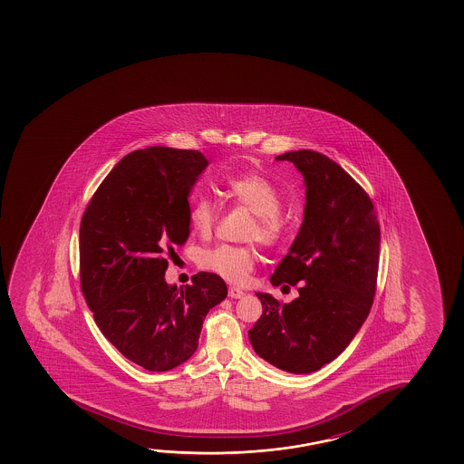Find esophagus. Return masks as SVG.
Masks as SVG:
<instances>
[{
    "label": "esophagus",
    "instance_id": "34e87169",
    "mask_svg": "<svg viewBox=\"0 0 464 464\" xmlns=\"http://www.w3.org/2000/svg\"><path fill=\"white\" fill-rule=\"evenodd\" d=\"M228 295L229 297H233V299H241V297H243L246 293H244L243 289L231 286V288L228 289Z\"/></svg>",
    "mask_w": 464,
    "mask_h": 464
}]
</instances>
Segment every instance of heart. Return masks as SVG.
I'll return each instance as SVG.
<instances>
[{"label": "heart", "mask_w": 464, "mask_h": 464, "mask_svg": "<svg viewBox=\"0 0 464 464\" xmlns=\"http://www.w3.org/2000/svg\"><path fill=\"white\" fill-rule=\"evenodd\" d=\"M223 192L233 206L252 213V220L244 231L246 239H256L270 247L285 239L289 223L281 212L283 196L268 178L258 173L229 176L223 183ZM188 221L196 235L204 239L210 237L218 221V207L206 196L194 198L188 208ZM256 262L257 252L252 244H220L198 252V257L202 270L218 275L233 285L247 283Z\"/></svg>", "instance_id": "heart-1"}]
</instances>
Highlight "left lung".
Here are the masks:
<instances>
[{
  "label": "left lung",
  "instance_id": "left-lung-1",
  "mask_svg": "<svg viewBox=\"0 0 464 464\" xmlns=\"http://www.w3.org/2000/svg\"><path fill=\"white\" fill-rule=\"evenodd\" d=\"M276 160L293 161L304 176L305 208L270 283H299V297L283 304L257 293L264 312L249 340L258 356L281 371L311 373L342 354L371 312L380 225L369 194L327 155L297 150Z\"/></svg>",
  "mask_w": 464,
  "mask_h": 464
}]
</instances>
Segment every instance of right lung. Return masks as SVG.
Segmentation results:
<instances>
[{
  "instance_id": "add662e5",
  "label": "right lung",
  "mask_w": 464,
  "mask_h": 464,
  "mask_svg": "<svg viewBox=\"0 0 464 464\" xmlns=\"http://www.w3.org/2000/svg\"><path fill=\"white\" fill-rule=\"evenodd\" d=\"M208 161L198 150L128 153L85 207L79 268L85 303L122 356L165 372L198 350L207 312L228 295L218 275L169 286L167 257L189 236V192Z\"/></svg>"
}]
</instances>
